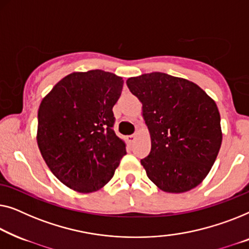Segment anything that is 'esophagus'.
Segmentation results:
<instances>
[{
	"label": "esophagus",
	"instance_id": "1",
	"mask_svg": "<svg viewBox=\"0 0 249 249\" xmlns=\"http://www.w3.org/2000/svg\"><path fill=\"white\" fill-rule=\"evenodd\" d=\"M136 138H138V134H132V135H129V136H128V141H129V143H134Z\"/></svg>",
	"mask_w": 249,
	"mask_h": 249
}]
</instances>
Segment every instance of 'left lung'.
<instances>
[{
	"label": "left lung",
	"mask_w": 249,
	"mask_h": 249,
	"mask_svg": "<svg viewBox=\"0 0 249 249\" xmlns=\"http://www.w3.org/2000/svg\"><path fill=\"white\" fill-rule=\"evenodd\" d=\"M142 103L151 138L141 160L149 179L167 193L193 190L208 176L222 142L215 101L196 83L152 72L126 81Z\"/></svg>",
	"instance_id": "1"
}]
</instances>
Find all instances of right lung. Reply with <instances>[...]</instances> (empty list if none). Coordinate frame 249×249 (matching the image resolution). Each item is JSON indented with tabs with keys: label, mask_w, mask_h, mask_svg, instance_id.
<instances>
[{
	"label": "right lung",
	"mask_w": 249,
	"mask_h": 249,
	"mask_svg": "<svg viewBox=\"0 0 249 249\" xmlns=\"http://www.w3.org/2000/svg\"><path fill=\"white\" fill-rule=\"evenodd\" d=\"M123 83L103 70L73 72L41 100L38 148L54 176L73 191L103 188L126 155L125 142L113 128Z\"/></svg>",
	"instance_id": "right-lung-1"
}]
</instances>
